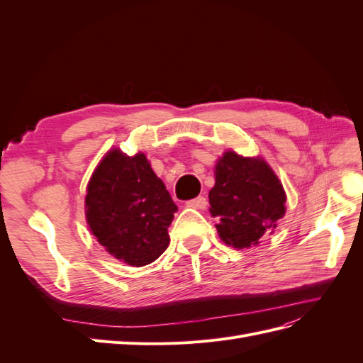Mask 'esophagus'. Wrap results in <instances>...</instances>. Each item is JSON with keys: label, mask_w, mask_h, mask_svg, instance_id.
Listing matches in <instances>:
<instances>
[{"label": "esophagus", "mask_w": 363, "mask_h": 363, "mask_svg": "<svg viewBox=\"0 0 363 363\" xmlns=\"http://www.w3.org/2000/svg\"><path fill=\"white\" fill-rule=\"evenodd\" d=\"M186 206L192 207V208H204L207 206V200H206V196L200 195V196H196V199L189 200L188 203H186Z\"/></svg>", "instance_id": "1"}]
</instances>
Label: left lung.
<instances>
[{
  "label": "left lung",
  "instance_id": "1",
  "mask_svg": "<svg viewBox=\"0 0 363 363\" xmlns=\"http://www.w3.org/2000/svg\"><path fill=\"white\" fill-rule=\"evenodd\" d=\"M208 203L212 216L219 218V238L235 248L257 245L286 211L283 186L267 162L233 151H227L215 167Z\"/></svg>",
  "mask_w": 363,
  "mask_h": 363
}]
</instances>
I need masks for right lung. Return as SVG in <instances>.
<instances>
[{"label": "right lung", "mask_w": 363, "mask_h": 363, "mask_svg": "<svg viewBox=\"0 0 363 363\" xmlns=\"http://www.w3.org/2000/svg\"><path fill=\"white\" fill-rule=\"evenodd\" d=\"M177 206L147 157L107 152L87 184L86 219L112 256L128 265L155 262L169 245L168 227Z\"/></svg>", "instance_id": "1"}]
</instances>
